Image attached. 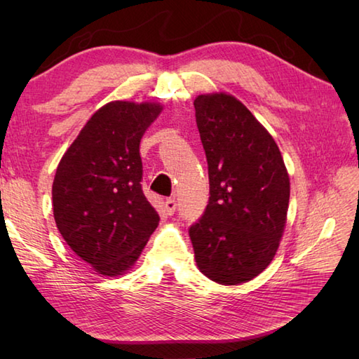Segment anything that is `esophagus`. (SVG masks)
Here are the masks:
<instances>
[{
	"instance_id": "esophagus-1",
	"label": "esophagus",
	"mask_w": 359,
	"mask_h": 359,
	"mask_svg": "<svg viewBox=\"0 0 359 359\" xmlns=\"http://www.w3.org/2000/svg\"><path fill=\"white\" fill-rule=\"evenodd\" d=\"M175 207H177V205H175L174 199H166L165 201V211H166L168 216H172L174 215Z\"/></svg>"
}]
</instances>
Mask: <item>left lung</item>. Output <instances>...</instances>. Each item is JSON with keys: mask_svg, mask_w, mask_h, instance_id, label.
Returning <instances> with one entry per match:
<instances>
[{"mask_svg": "<svg viewBox=\"0 0 359 359\" xmlns=\"http://www.w3.org/2000/svg\"><path fill=\"white\" fill-rule=\"evenodd\" d=\"M194 108L210 177L207 210L189 228L196 264L217 284H243L279 248L290 177L271 134L238 98L201 94Z\"/></svg>", "mask_w": 359, "mask_h": 359, "instance_id": "1", "label": "left lung"}]
</instances>
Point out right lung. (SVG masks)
<instances>
[{
  "label": "right lung",
  "instance_id": "right-lung-1",
  "mask_svg": "<svg viewBox=\"0 0 359 359\" xmlns=\"http://www.w3.org/2000/svg\"><path fill=\"white\" fill-rule=\"evenodd\" d=\"M163 106L109 102L93 114L60 160L53 219L67 245L103 276L135 265L158 225L142 191L140 140Z\"/></svg>",
  "mask_w": 359,
  "mask_h": 359
}]
</instances>
